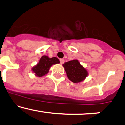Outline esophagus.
I'll list each match as a JSON object with an SVG mask.
<instances>
[{
	"label": "esophagus",
	"instance_id": "esophagus-1",
	"mask_svg": "<svg viewBox=\"0 0 125 125\" xmlns=\"http://www.w3.org/2000/svg\"><path fill=\"white\" fill-rule=\"evenodd\" d=\"M64 62H65V60H64L63 59H60V64H63L64 63Z\"/></svg>",
	"mask_w": 125,
	"mask_h": 125
}]
</instances>
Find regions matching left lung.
<instances>
[{
  "mask_svg": "<svg viewBox=\"0 0 125 125\" xmlns=\"http://www.w3.org/2000/svg\"><path fill=\"white\" fill-rule=\"evenodd\" d=\"M69 80L75 83L83 81L88 75V71L77 59L70 60L63 64Z\"/></svg>",
  "mask_w": 125,
  "mask_h": 125,
  "instance_id": "1",
  "label": "left lung"
}]
</instances>
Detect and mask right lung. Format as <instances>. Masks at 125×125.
<instances>
[{"mask_svg": "<svg viewBox=\"0 0 125 125\" xmlns=\"http://www.w3.org/2000/svg\"><path fill=\"white\" fill-rule=\"evenodd\" d=\"M59 63L60 61L57 57L50 58L47 55H43L37 65L32 68V71L36 76L41 77L48 74L51 66Z\"/></svg>", "mask_w": 125, "mask_h": 125, "instance_id": "add662e5", "label": "right lung"}]
</instances>
